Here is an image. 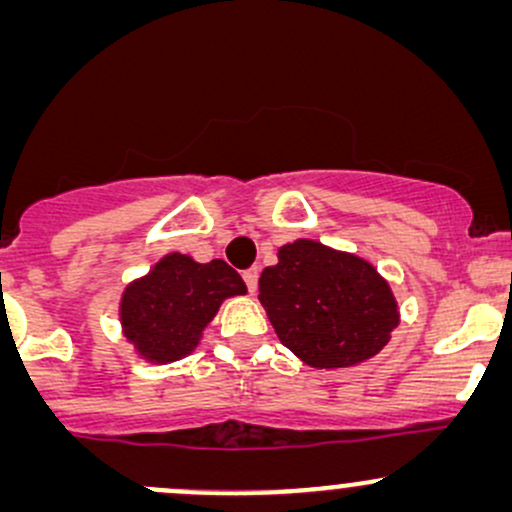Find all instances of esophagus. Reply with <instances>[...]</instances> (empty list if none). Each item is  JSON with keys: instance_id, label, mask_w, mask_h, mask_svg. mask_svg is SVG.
I'll return each mask as SVG.
<instances>
[{"instance_id": "1", "label": "esophagus", "mask_w": 512, "mask_h": 512, "mask_svg": "<svg viewBox=\"0 0 512 512\" xmlns=\"http://www.w3.org/2000/svg\"><path fill=\"white\" fill-rule=\"evenodd\" d=\"M257 276H260V269H257V267H250V269H245V272H243L245 286H248L250 293H255V289H257Z\"/></svg>"}]
</instances>
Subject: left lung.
<instances>
[{
  "label": "left lung",
  "instance_id": "1",
  "mask_svg": "<svg viewBox=\"0 0 512 512\" xmlns=\"http://www.w3.org/2000/svg\"><path fill=\"white\" fill-rule=\"evenodd\" d=\"M260 303L276 337L313 368H349L378 354L399 322L375 267L317 240L279 248L260 276Z\"/></svg>",
  "mask_w": 512,
  "mask_h": 512
}]
</instances>
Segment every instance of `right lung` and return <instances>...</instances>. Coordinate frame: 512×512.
Wrapping results in <instances>:
<instances>
[{
  "mask_svg": "<svg viewBox=\"0 0 512 512\" xmlns=\"http://www.w3.org/2000/svg\"><path fill=\"white\" fill-rule=\"evenodd\" d=\"M245 291V281L223 260L199 264L170 252L122 293V330L146 361H178L199 344L219 305Z\"/></svg>",
  "mask_w": 512,
  "mask_h": 512,
  "instance_id": "1",
  "label": "right lung"
}]
</instances>
